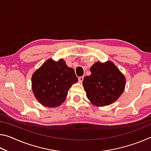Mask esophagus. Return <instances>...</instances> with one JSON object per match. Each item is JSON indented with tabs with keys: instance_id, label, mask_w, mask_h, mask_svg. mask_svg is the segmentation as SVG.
I'll return each instance as SVG.
<instances>
[{
	"instance_id": "1",
	"label": "esophagus",
	"mask_w": 151,
	"mask_h": 151,
	"mask_svg": "<svg viewBox=\"0 0 151 151\" xmlns=\"http://www.w3.org/2000/svg\"><path fill=\"white\" fill-rule=\"evenodd\" d=\"M83 78H84V76H80V77L78 78V82L80 83H82L83 81Z\"/></svg>"
}]
</instances>
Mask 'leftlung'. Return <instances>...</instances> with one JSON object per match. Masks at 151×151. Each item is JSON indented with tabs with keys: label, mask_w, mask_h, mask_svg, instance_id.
Returning <instances> with one entry per match:
<instances>
[{
	"label": "left lung",
	"mask_w": 151,
	"mask_h": 151,
	"mask_svg": "<svg viewBox=\"0 0 151 151\" xmlns=\"http://www.w3.org/2000/svg\"><path fill=\"white\" fill-rule=\"evenodd\" d=\"M91 75L83 79L86 97L97 106L109 105L123 93L126 79L111 61L97 62L91 67Z\"/></svg>",
	"instance_id": "1"
}]
</instances>
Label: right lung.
Instances as JSON below:
<instances>
[{"mask_svg": "<svg viewBox=\"0 0 151 151\" xmlns=\"http://www.w3.org/2000/svg\"><path fill=\"white\" fill-rule=\"evenodd\" d=\"M78 78L73 68L63 59L47 60L32 76V89L35 98L43 106L53 108L65 101L68 91Z\"/></svg>", "mask_w": 151, "mask_h": 151, "instance_id": "right-lung-1", "label": "right lung"}]
</instances>
